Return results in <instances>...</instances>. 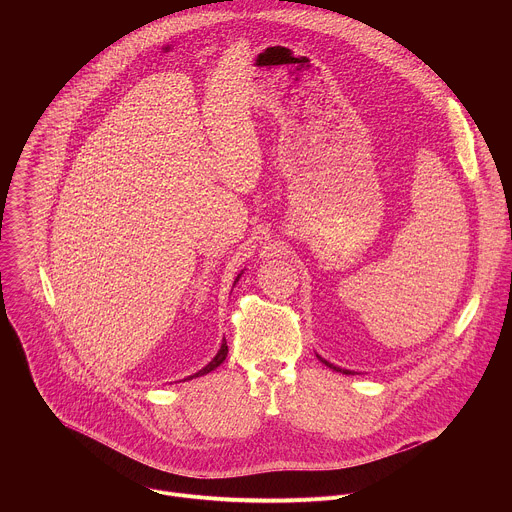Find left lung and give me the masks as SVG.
I'll return each instance as SVG.
<instances>
[{"label":"left lung","instance_id":"8db88e82","mask_svg":"<svg viewBox=\"0 0 512 512\" xmlns=\"http://www.w3.org/2000/svg\"><path fill=\"white\" fill-rule=\"evenodd\" d=\"M318 358H320V362H324L326 367H330L332 371H336V373H342V375H352V371H346V369H340V367H336V364H332V362H328V360H324L320 354H318Z\"/></svg>","mask_w":512,"mask_h":512}]
</instances>
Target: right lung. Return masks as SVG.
I'll return each instance as SVG.
<instances>
[{"instance_id":"1","label":"right lung","mask_w":512,"mask_h":512,"mask_svg":"<svg viewBox=\"0 0 512 512\" xmlns=\"http://www.w3.org/2000/svg\"><path fill=\"white\" fill-rule=\"evenodd\" d=\"M239 277H241V273L237 275V279H235V283L239 281ZM227 354H229V346H227V340H223V344H221V350L216 352V356L206 364L204 369H200L196 375H192V377H188V379H194V377H200V375H206V373H210V371H214L216 367H221V364L225 362V358H227Z\"/></svg>"}]
</instances>
